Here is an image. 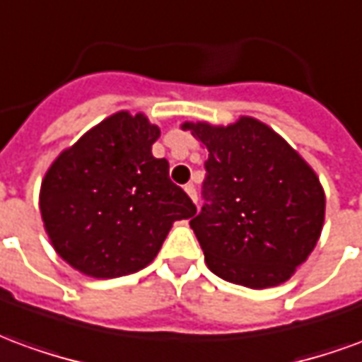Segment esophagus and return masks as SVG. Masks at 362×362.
Listing matches in <instances>:
<instances>
[{
    "instance_id": "1",
    "label": "esophagus",
    "mask_w": 362,
    "mask_h": 362,
    "mask_svg": "<svg viewBox=\"0 0 362 362\" xmlns=\"http://www.w3.org/2000/svg\"><path fill=\"white\" fill-rule=\"evenodd\" d=\"M184 189H186V194H188V196L192 197V202H194V204H197L196 186H194V184H186V186H184Z\"/></svg>"
}]
</instances>
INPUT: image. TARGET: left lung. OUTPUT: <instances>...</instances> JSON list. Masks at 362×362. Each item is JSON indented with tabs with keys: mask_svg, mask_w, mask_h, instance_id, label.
I'll return each instance as SVG.
<instances>
[{
	"mask_svg": "<svg viewBox=\"0 0 362 362\" xmlns=\"http://www.w3.org/2000/svg\"><path fill=\"white\" fill-rule=\"evenodd\" d=\"M207 147L202 207L189 227L217 277L248 288L277 287L310 256L326 217V194L312 166L272 127L184 122Z\"/></svg>",
	"mask_w": 362,
	"mask_h": 362,
	"instance_id": "8db88e82",
	"label": "left lung"
}]
</instances>
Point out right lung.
Returning <instances> with one entry per match:
<instances>
[{"label":"right lung","instance_id":"1","mask_svg":"<svg viewBox=\"0 0 362 362\" xmlns=\"http://www.w3.org/2000/svg\"><path fill=\"white\" fill-rule=\"evenodd\" d=\"M160 129L119 110L59 153L40 186V215L54 250L95 279L129 275L157 258L174 221L196 205L153 157Z\"/></svg>","mask_w":362,"mask_h":362}]
</instances>
